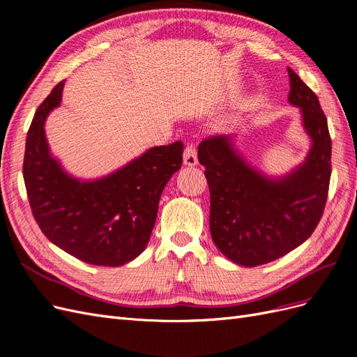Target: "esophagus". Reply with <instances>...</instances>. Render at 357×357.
Returning a JSON list of instances; mask_svg holds the SVG:
<instances>
[{"instance_id":"obj_1","label":"esophagus","mask_w":357,"mask_h":357,"mask_svg":"<svg viewBox=\"0 0 357 357\" xmlns=\"http://www.w3.org/2000/svg\"><path fill=\"white\" fill-rule=\"evenodd\" d=\"M183 162L188 167H195L198 164V155H197V149L193 144H188L185 149V153H183Z\"/></svg>"}]
</instances>
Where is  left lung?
Returning <instances> with one entry per match:
<instances>
[{
  "instance_id": "obj_1",
  "label": "left lung",
  "mask_w": 357,
  "mask_h": 357,
  "mask_svg": "<svg viewBox=\"0 0 357 357\" xmlns=\"http://www.w3.org/2000/svg\"><path fill=\"white\" fill-rule=\"evenodd\" d=\"M289 71V102L301 109L312 139L310 153L290 174L269 178L236 153L232 138L214 135L198 146L210 189V232L215 247L241 266L287 255L314 232L325 210L332 142L316 93Z\"/></svg>"
}]
</instances>
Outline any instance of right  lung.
Here are the masks:
<instances>
[{
  "label": "right lung",
  "mask_w": 357,
  "mask_h": 357,
  "mask_svg": "<svg viewBox=\"0 0 357 357\" xmlns=\"http://www.w3.org/2000/svg\"><path fill=\"white\" fill-rule=\"evenodd\" d=\"M63 83L41 102L28 131L24 180L31 211L41 232L63 252L91 265L121 266L146 248L162 190L181 168L183 143L150 149L100 180L71 177L50 155L45 134Z\"/></svg>",
  "instance_id": "1"
}]
</instances>
